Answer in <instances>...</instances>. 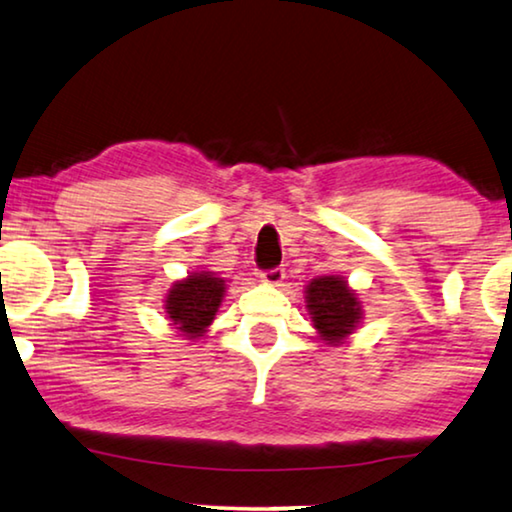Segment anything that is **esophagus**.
Here are the masks:
<instances>
[{"label": "esophagus", "instance_id": "esophagus-1", "mask_svg": "<svg viewBox=\"0 0 512 512\" xmlns=\"http://www.w3.org/2000/svg\"><path fill=\"white\" fill-rule=\"evenodd\" d=\"M283 280H285V269H280V266L262 273V283H266V285L278 287V285H283Z\"/></svg>", "mask_w": 512, "mask_h": 512}]
</instances>
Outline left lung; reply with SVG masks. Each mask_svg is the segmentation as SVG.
<instances>
[{
    "label": "left lung",
    "instance_id": "8db88e82",
    "mask_svg": "<svg viewBox=\"0 0 512 512\" xmlns=\"http://www.w3.org/2000/svg\"><path fill=\"white\" fill-rule=\"evenodd\" d=\"M306 308L322 341L341 345L362 322V301L343 276H318L306 285Z\"/></svg>",
    "mask_w": 512,
    "mask_h": 512
}]
</instances>
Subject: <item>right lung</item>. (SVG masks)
I'll list each match as a JSON object with an SVG mask.
<instances>
[{"mask_svg": "<svg viewBox=\"0 0 512 512\" xmlns=\"http://www.w3.org/2000/svg\"><path fill=\"white\" fill-rule=\"evenodd\" d=\"M225 290V278H218L215 271H192L187 278L176 280L164 297V313L171 327L187 341H197L213 325Z\"/></svg>", "mask_w": 512, "mask_h": 512, "instance_id": "add662e5", "label": "right lung"}]
</instances>
